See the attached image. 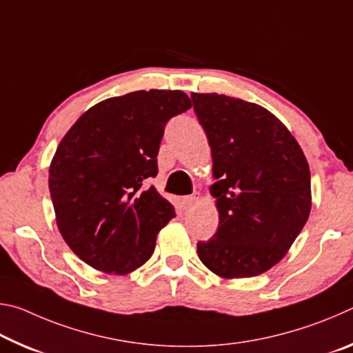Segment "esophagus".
<instances>
[{
  "label": "esophagus",
  "instance_id": "34e87169",
  "mask_svg": "<svg viewBox=\"0 0 353 353\" xmlns=\"http://www.w3.org/2000/svg\"><path fill=\"white\" fill-rule=\"evenodd\" d=\"M199 201H201V193L196 191V193L188 196V198H185V205H187V208H193Z\"/></svg>",
  "mask_w": 353,
  "mask_h": 353
}]
</instances>
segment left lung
Instances as JSON below:
<instances>
[{"mask_svg":"<svg viewBox=\"0 0 353 353\" xmlns=\"http://www.w3.org/2000/svg\"><path fill=\"white\" fill-rule=\"evenodd\" d=\"M212 149L218 232L198 255L218 277L260 276L288 254L312 210L305 154L270 110L218 93H191Z\"/></svg>","mask_w":353,"mask_h":353,"instance_id":"1","label":"left lung"}]
</instances>
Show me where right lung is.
<instances>
[{
	"label": "right lung",
	"instance_id": "right-lung-1",
	"mask_svg": "<svg viewBox=\"0 0 353 353\" xmlns=\"http://www.w3.org/2000/svg\"><path fill=\"white\" fill-rule=\"evenodd\" d=\"M191 107L182 90H139L101 101L77 118L50 165L57 229L88 266L124 276L151 259L174 207L146 179L170 118Z\"/></svg>",
	"mask_w": 353,
	"mask_h": 353
}]
</instances>
